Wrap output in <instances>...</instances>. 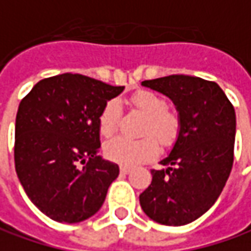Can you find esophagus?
Wrapping results in <instances>:
<instances>
[{"label":"esophagus","mask_w":251,"mask_h":251,"mask_svg":"<svg viewBox=\"0 0 251 251\" xmlns=\"http://www.w3.org/2000/svg\"><path fill=\"white\" fill-rule=\"evenodd\" d=\"M130 171H132V167H129V166H121V173L127 174V173H130Z\"/></svg>","instance_id":"obj_1"}]
</instances>
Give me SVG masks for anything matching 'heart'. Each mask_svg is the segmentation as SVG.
Returning <instances> with one entry per match:
<instances>
[{"label":"heart","instance_id":"heart-1","mask_svg":"<svg viewBox=\"0 0 251 251\" xmlns=\"http://www.w3.org/2000/svg\"><path fill=\"white\" fill-rule=\"evenodd\" d=\"M132 108L146 118L142 127L143 139L129 140L126 137H115L105 145L108 158L125 166H135L146 161L158 151L156 136L163 145H170L180 130V118L174 111L167 109L166 101L154 93L139 91L130 98ZM121 116L119 105L111 101L105 105L98 119L100 133L105 137L112 136L118 127Z\"/></svg>","mask_w":251,"mask_h":251}]
</instances>
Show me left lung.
I'll list each match as a JSON object with an SVG mask.
<instances>
[{
    "instance_id": "obj_1",
    "label": "left lung",
    "mask_w": 251,
    "mask_h": 251,
    "mask_svg": "<svg viewBox=\"0 0 251 251\" xmlns=\"http://www.w3.org/2000/svg\"><path fill=\"white\" fill-rule=\"evenodd\" d=\"M143 87L169 97L180 118L170 154L151 170V184L139 197L154 222L182 226L198 219L219 198L233 166L236 114L222 88L200 77L174 74Z\"/></svg>"
}]
</instances>
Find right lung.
Listing matches in <instances>:
<instances>
[{"label":"right lung","instance_id":"1","mask_svg":"<svg viewBox=\"0 0 251 251\" xmlns=\"http://www.w3.org/2000/svg\"><path fill=\"white\" fill-rule=\"evenodd\" d=\"M124 88L66 73L40 80L21 101L15 170L29 200L50 219L77 224L102 206L119 167L98 156V119Z\"/></svg>","mask_w":251,"mask_h":251}]
</instances>
